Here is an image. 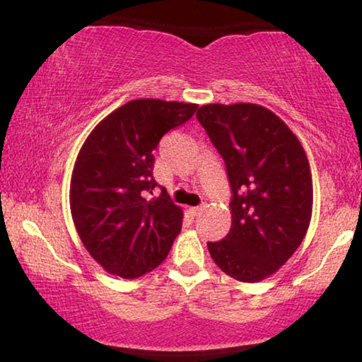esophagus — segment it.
<instances>
[{"mask_svg":"<svg viewBox=\"0 0 362 362\" xmlns=\"http://www.w3.org/2000/svg\"><path fill=\"white\" fill-rule=\"evenodd\" d=\"M204 211V207L202 206H199V207H191L189 209V212L192 214V216H199V214H201Z\"/></svg>","mask_w":362,"mask_h":362,"instance_id":"obj_1","label":"esophagus"}]
</instances>
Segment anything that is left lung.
<instances>
[{"label": "left lung", "instance_id": "left-lung-1", "mask_svg": "<svg viewBox=\"0 0 362 362\" xmlns=\"http://www.w3.org/2000/svg\"><path fill=\"white\" fill-rule=\"evenodd\" d=\"M197 120L225 161L232 227L207 243L225 274L258 282L281 268L305 237L313 186L305 150L284 120L259 104H206Z\"/></svg>", "mask_w": 362, "mask_h": 362}]
</instances>
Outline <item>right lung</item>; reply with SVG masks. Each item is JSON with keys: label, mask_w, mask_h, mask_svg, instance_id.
Returning a JSON list of instances; mask_svg holds the SVG:
<instances>
[{"label": "right lung", "mask_w": 362, "mask_h": 362, "mask_svg": "<svg viewBox=\"0 0 362 362\" xmlns=\"http://www.w3.org/2000/svg\"><path fill=\"white\" fill-rule=\"evenodd\" d=\"M197 104L134 99L104 117L76 156L70 181L73 223L93 259L134 279L163 263L181 232L182 209L155 189L153 150Z\"/></svg>", "instance_id": "obj_1"}]
</instances>
